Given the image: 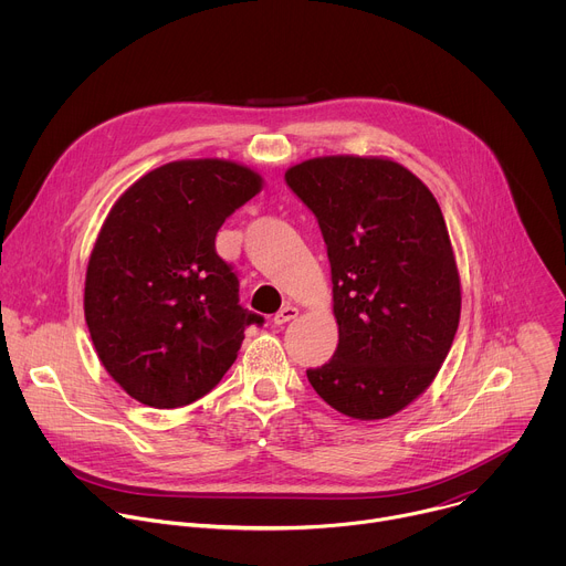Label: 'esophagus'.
Wrapping results in <instances>:
<instances>
[{
	"mask_svg": "<svg viewBox=\"0 0 566 566\" xmlns=\"http://www.w3.org/2000/svg\"><path fill=\"white\" fill-rule=\"evenodd\" d=\"M297 317V308L295 306H284V308H280L277 313H275V317H273V322L277 327H282V325H286V322H291V319H295Z\"/></svg>",
	"mask_w": 566,
	"mask_h": 566,
	"instance_id": "esophagus-1",
	"label": "esophagus"
}]
</instances>
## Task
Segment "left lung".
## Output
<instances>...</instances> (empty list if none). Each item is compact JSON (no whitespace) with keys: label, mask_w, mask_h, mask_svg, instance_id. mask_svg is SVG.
<instances>
[{"label":"left lung","mask_w":566,"mask_h":566,"mask_svg":"<svg viewBox=\"0 0 566 566\" xmlns=\"http://www.w3.org/2000/svg\"><path fill=\"white\" fill-rule=\"evenodd\" d=\"M284 181L325 237L338 319L334 358L306 378L334 410L387 419L434 380L459 327L461 286L441 208L387 158H311Z\"/></svg>","instance_id":"8db88e82"}]
</instances>
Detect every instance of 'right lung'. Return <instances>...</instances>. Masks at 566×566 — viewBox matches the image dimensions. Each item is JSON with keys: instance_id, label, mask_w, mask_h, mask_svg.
Segmentation results:
<instances>
[{"instance_id": "add662e5", "label": "right lung", "mask_w": 566, "mask_h": 566, "mask_svg": "<svg viewBox=\"0 0 566 566\" xmlns=\"http://www.w3.org/2000/svg\"><path fill=\"white\" fill-rule=\"evenodd\" d=\"M262 188L260 175L201 158L138 179L105 219L87 266L85 317L109 376L149 408L206 396L264 317L239 304L217 255L223 221Z\"/></svg>"}]
</instances>
